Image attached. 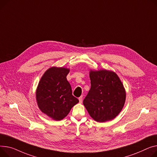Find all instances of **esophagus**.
<instances>
[{
    "label": "esophagus",
    "mask_w": 157,
    "mask_h": 157,
    "mask_svg": "<svg viewBox=\"0 0 157 157\" xmlns=\"http://www.w3.org/2000/svg\"><path fill=\"white\" fill-rule=\"evenodd\" d=\"M79 103H82V97H79Z\"/></svg>",
    "instance_id": "obj_1"
}]
</instances>
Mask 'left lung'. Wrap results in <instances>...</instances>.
<instances>
[{"instance_id":"1","label":"left lung","mask_w":157,"mask_h":157,"mask_svg":"<svg viewBox=\"0 0 157 157\" xmlns=\"http://www.w3.org/2000/svg\"><path fill=\"white\" fill-rule=\"evenodd\" d=\"M91 88L83 100L90 116L97 122L113 119L126 101V93L116 72L101 69L90 70Z\"/></svg>"}]
</instances>
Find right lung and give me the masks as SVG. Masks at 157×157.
<instances>
[{
  "instance_id": "obj_1",
  "label": "right lung",
  "mask_w": 157,
  "mask_h": 157,
  "mask_svg": "<svg viewBox=\"0 0 157 157\" xmlns=\"http://www.w3.org/2000/svg\"><path fill=\"white\" fill-rule=\"evenodd\" d=\"M69 71V69L63 67L48 69L41 76L36 90L38 108L56 121L63 119L79 102L72 95L71 86L66 78Z\"/></svg>"
}]
</instances>
